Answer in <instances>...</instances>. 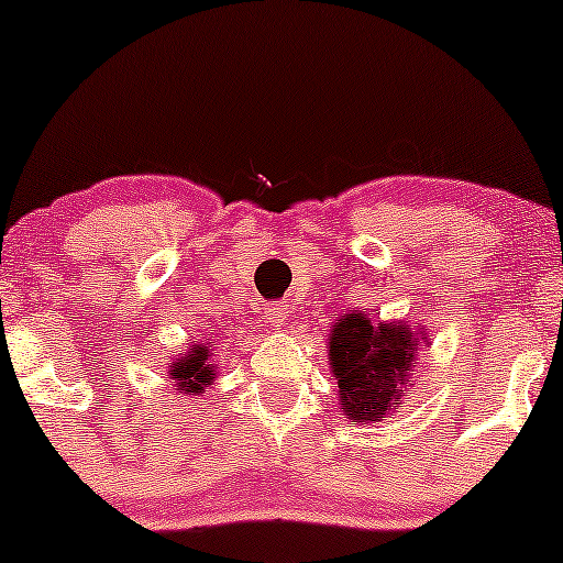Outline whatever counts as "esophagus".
Returning a JSON list of instances; mask_svg holds the SVG:
<instances>
[{"label": "esophagus", "mask_w": 563, "mask_h": 563, "mask_svg": "<svg viewBox=\"0 0 563 563\" xmlns=\"http://www.w3.org/2000/svg\"><path fill=\"white\" fill-rule=\"evenodd\" d=\"M264 320L269 322V325L275 328H280L283 322L288 320V303H275V307H267V312H264Z\"/></svg>", "instance_id": "obj_1"}]
</instances>
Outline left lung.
<instances>
[{
	"mask_svg": "<svg viewBox=\"0 0 563 563\" xmlns=\"http://www.w3.org/2000/svg\"><path fill=\"white\" fill-rule=\"evenodd\" d=\"M421 325L405 320L373 322L360 309H349L333 322L325 349L339 384V410L352 423L386 421L405 399L421 349L429 346Z\"/></svg>",
	"mask_w": 563,
	"mask_h": 563,
	"instance_id": "8db88e82",
	"label": "left lung"
}]
</instances>
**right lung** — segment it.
<instances>
[{"mask_svg":"<svg viewBox=\"0 0 563 563\" xmlns=\"http://www.w3.org/2000/svg\"><path fill=\"white\" fill-rule=\"evenodd\" d=\"M211 344L214 341H196V344L187 346L183 357L169 360V380L172 386H177L179 394H192V397H203L206 386L214 384L217 378V365L211 363Z\"/></svg>","mask_w":563,"mask_h":563,"instance_id":"add662e5","label":"right lung"}]
</instances>
